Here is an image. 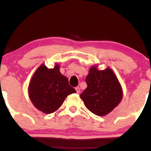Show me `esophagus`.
<instances>
[{
	"mask_svg": "<svg viewBox=\"0 0 151 151\" xmlns=\"http://www.w3.org/2000/svg\"><path fill=\"white\" fill-rule=\"evenodd\" d=\"M75 90H76V91H77V93H79V92H80V89H79V86L76 87Z\"/></svg>",
	"mask_w": 151,
	"mask_h": 151,
	"instance_id": "34e87169",
	"label": "esophagus"
}]
</instances>
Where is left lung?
I'll return each mask as SVG.
<instances>
[{
  "instance_id": "left-lung-1",
  "label": "left lung",
  "mask_w": 151,
  "mask_h": 151,
  "mask_svg": "<svg viewBox=\"0 0 151 151\" xmlns=\"http://www.w3.org/2000/svg\"><path fill=\"white\" fill-rule=\"evenodd\" d=\"M85 81L87 87L80 97L95 115L102 116L109 114L122 99V88L111 69L99 70L96 66H92Z\"/></svg>"
}]
</instances>
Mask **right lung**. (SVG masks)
<instances>
[{"label":"right lung","instance_id":"1","mask_svg":"<svg viewBox=\"0 0 151 151\" xmlns=\"http://www.w3.org/2000/svg\"><path fill=\"white\" fill-rule=\"evenodd\" d=\"M69 84L68 79L60 72V65L48 69L41 65L35 72L28 86L31 101L45 114L56 111L68 95L75 93Z\"/></svg>","mask_w":151,"mask_h":151}]
</instances>
